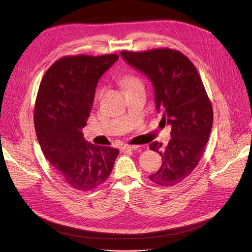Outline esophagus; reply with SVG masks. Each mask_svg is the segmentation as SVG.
<instances>
[{
    "label": "esophagus",
    "mask_w": 252,
    "mask_h": 252,
    "mask_svg": "<svg viewBox=\"0 0 252 252\" xmlns=\"http://www.w3.org/2000/svg\"><path fill=\"white\" fill-rule=\"evenodd\" d=\"M139 148L138 145H125V146L122 147V150L123 151H131V150H136Z\"/></svg>",
    "instance_id": "esophagus-1"
}]
</instances>
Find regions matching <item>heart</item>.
<instances>
[{"label":"heart","instance_id":"heart-1","mask_svg":"<svg viewBox=\"0 0 252 252\" xmlns=\"http://www.w3.org/2000/svg\"><path fill=\"white\" fill-rule=\"evenodd\" d=\"M121 83L123 84V86L126 88V90H130V89L135 88V87L143 86L142 80L139 77H136V75L131 74V73L124 74L123 77L121 78ZM103 94H104V88H102V87L98 88L96 90V94H95L96 100H100V98L103 95Z\"/></svg>","mask_w":252,"mask_h":252}]
</instances>
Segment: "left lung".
<instances>
[{
  "instance_id": "obj_1",
  "label": "left lung",
  "mask_w": 252,
  "mask_h": 252,
  "mask_svg": "<svg viewBox=\"0 0 252 252\" xmlns=\"http://www.w3.org/2000/svg\"><path fill=\"white\" fill-rule=\"evenodd\" d=\"M121 57L150 80L157 110L171 125L166 146L157 141L149 145L163 161L149 179L165 187L178 184L199 164L212 128V106L200 74L187 57L169 48L121 51Z\"/></svg>"
}]
</instances>
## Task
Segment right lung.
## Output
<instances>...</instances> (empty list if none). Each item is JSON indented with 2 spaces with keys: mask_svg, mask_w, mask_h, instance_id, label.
I'll use <instances>...</instances> for the list:
<instances>
[{
  "mask_svg": "<svg viewBox=\"0 0 252 252\" xmlns=\"http://www.w3.org/2000/svg\"><path fill=\"white\" fill-rule=\"evenodd\" d=\"M118 55L65 57L44 74L34 107L36 138L47 161L66 184L88 191L108 179L119 150L88 143L82 132L98 79Z\"/></svg>",
  "mask_w": 252,
  "mask_h": 252,
  "instance_id": "1",
  "label": "right lung"
}]
</instances>
